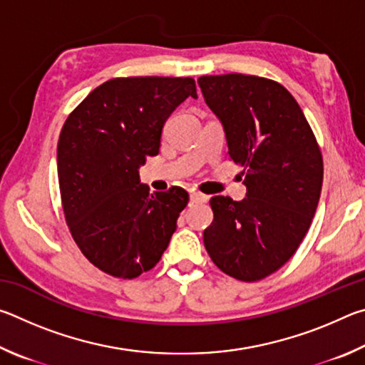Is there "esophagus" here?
<instances>
[{"label": "esophagus", "instance_id": "obj_1", "mask_svg": "<svg viewBox=\"0 0 365 365\" xmlns=\"http://www.w3.org/2000/svg\"><path fill=\"white\" fill-rule=\"evenodd\" d=\"M207 196L201 195V193H191L190 195V202H206Z\"/></svg>", "mask_w": 365, "mask_h": 365}]
</instances>
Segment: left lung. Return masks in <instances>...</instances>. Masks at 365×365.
<instances>
[{"label":"left lung","mask_w":365,"mask_h":365,"mask_svg":"<svg viewBox=\"0 0 365 365\" xmlns=\"http://www.w3.org/2000/svg\"><path fill=\"white\" fill-rule=\"evenodd\" d=\"M243 168L246 197L214 196L202 238L212 262L257 282L289 261L311 227L324 180L322 153L292 93L274 80L225 73L197 78Z\"/></svg>","instance_id":"1"}]
</instances>
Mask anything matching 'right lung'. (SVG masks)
<instances>
[{"label": "right lung", "instance_id": "right-lung-1", "mask_svg": "<svg viewBox=\"0 0 365 365\" xmlns=\"http://www.w3.org/2000/svg\"><path fill=\"white\" fill-rule=\"evenodd\" d=\"M188 96L190 77L113 78L67 117L58 141L61 201L73 242L117 279L151 270L188 205L180 187L150 193L138 169L156 156L169 115Z\"/></svg>", "mask_w": 365, "mask_h": 365}]
</instances>
